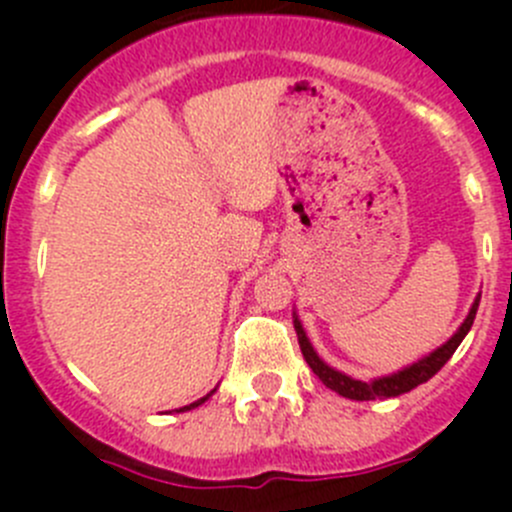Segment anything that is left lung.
<instances>
[{
  "label": "left lung",
  "instance_id": "obj_1",
  "mask_svg": "<svg viewBox=\"0 0 512 512\" xmlns=\"http://www.w3.org/2000/svg\"><path fill=\"white\" fill-rule=\"evenodd\" d=\"M478 304H480V294L476 297V302H473L468 317L463 319V324L458 327V332L453 334L446 344H441L436 352L423 356V359L414 361V364L406 366V369H401V371H396V374L379 376V379H374V381L352 379V376L342 374V371H337V369H332L329 364H324V361L317 356V352H314L312 344H309V339H307V334H304L302 322L297 319V314H294V332H297L299 349H302L304 361H307L309 369L319 376V381H322L327 389L337 391V394L344 396V399H354V401L394 399V396H401V394H406V391L416 389L418 384H423V381H428L433 374H438V371H441V366L451 359L453 352L458 349V344H461L463 339H466V334L471 332L473 319H476V312H478Z\"/></svg>",
  "mask_w": 512,
  "mask_h": 512
}]
</instances>
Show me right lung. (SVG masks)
Returning a JSON list of instances; mask_svg holds the SVG:
<instances>
[{
  "label": "right lung",
  "instance_id": "obj_1",
  "mask_svg": "<svg viewBox=\"0 0 512 512\" xmlns=\"http://www.w3.org/2000/svg\"><path fill=\"white\" fill-rule=\"evenodd\" d=\"M215 394V389L213 391H210V394L208 396H203V399H198V401H193V404H188V406H183V409H175V411H178V414H180V411H190V409H195V406H200V404H205V401H208L210 399V396H213Z\"/></svg>",
  "mask_w": 512,
  "mask_h": 512
}]
</instances>
